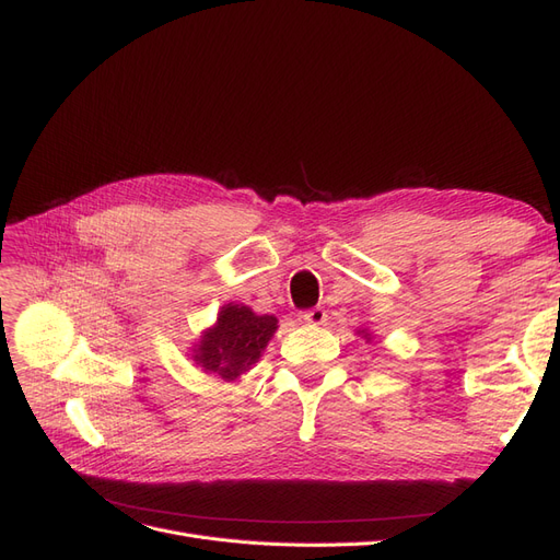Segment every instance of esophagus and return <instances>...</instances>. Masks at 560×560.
<instances>
[{"instance_id":"34e87169","label":"esophagus","mask_w":560,"mask_h":560,"mask_svg":"<svg viewBox=\"0 0 560 560\" xmlns=\"http://www.w3.org/2000/svg\"><path fill=\"white\" fill-rule=\"evenodd\" d=\"M301 319L308 322V325H313V327H319V325H325V322H327V311L322 306H315V308L303 313Z\"/></svg>"}]
</instances>
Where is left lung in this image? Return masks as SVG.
I'll return each instance as SVG.
<instances>
[{
	"instance_id": "left-lung-1",
	"label": "left lung",
	"mask_w": 560,
	"mask_h": 560,
	"mask_svg": "<svg viewBox=\"0 0 560 560\" xmlns=\"http://www.w3.org/2000/svg\"><path fill=\"white\" fill-rule=\"evenodd\" d=\"M358 334L364 338L366 343H371V338H374V334H371V331H369V329H364V327H362V329H358Z\"/></svg>"
}]
</instances>
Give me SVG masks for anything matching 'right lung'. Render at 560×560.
Segmentation results:
<instances>
[{"instance_id":"right-lung-1","label":"right lung","mask_w":560,"mask_h":560,"mask_svg":"<svg viewBox=\"0 0 560 560\" xmlns=\"http://www.w3.org/2000/svg\"><path fill=\"white\" fill-rule=\"evenodd\" d=\"M276 331V315H257L243 303H224L214 325L200 331L191 348V360L206 374L235 383L261 360V352Z\"/></svg>"}]
</instances>
